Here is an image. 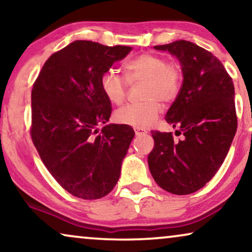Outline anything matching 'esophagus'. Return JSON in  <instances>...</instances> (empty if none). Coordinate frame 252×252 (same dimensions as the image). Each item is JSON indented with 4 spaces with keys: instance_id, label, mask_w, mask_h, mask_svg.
I'll return each mask as SVG.
<instances>
[{
    "instance_id": "1",
    "label": "esophagus",
    "mask_w": 252,
    "mask_h": 252,
    "mask_svg": "<svg viewBox=\"0 0 252 252\" xmlns=\"http://www.w3.org/2000/svg\"><path fill=\"white\" fill-rule=\"evenodd\" d=\"M134 132H135V135H143L147 133V130L143 128H134Z\"/></svg>"
}]
</instances>
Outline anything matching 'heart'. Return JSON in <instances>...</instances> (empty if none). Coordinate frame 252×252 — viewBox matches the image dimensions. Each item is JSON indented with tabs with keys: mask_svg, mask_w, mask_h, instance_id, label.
<instances>
[{
	"mask_svg": "<svg viewBox=\"0 0 252 252\" xmlns=\"http://www.w3.org/2000/svg\"><path fill=\"white\" fill-rule=\"evenodd\" d=\"M125 77L116 70H108L101 78V88L113 104H120L126 97L128 84L144 81L146 101L129 103L115 113L116 122L134 128H147L161 111L160 102L171 103L178 97L182 85V71L175 63L153 53H144L125 64Z\"/></svg>",
	"mask_w": 252,
	"mask_h": 252,
	"instance_id": "1",
	"label": "heart"
}]
</instances>
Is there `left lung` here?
I'll list each match as a JSON object with an SVG mask.
<instances>
[{
	"label": "left lung",
	"instance_id": "left-lung-1",
	"mask_svg": "<svg viewBox=\"0 0 252 252\" xmlns=\"http://www.w3.org/2000/svg\"><path fill=\"white\" fill-rule=\"evenodd\" d=\"M168 51L181 64L180 93L165 119L172 133L151 130L154 149L148 156L156 184L175 195H188L208 184L221 166L237 128L232 78L218 58L186 40L155 46Z\"/></svg>",
	"mask_w": 252,
	"mask_h": 252
}]
</instances>
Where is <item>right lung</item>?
<instances>
[{
  "instance_id": "right-lung-1",
  "label": "right lung",
  "mask_w": 252,
  "mask_h": 252,
  "mask_svg": "<svg viewBox=\"0 0 252 252\" xmlns=\"http://www.w3.org/2000/svg\"><path fill=\"white\" fill-rule=\"evenodd\" d=\"M130 50L74 41L48 58L33 85L32 141L55 180L75 197H104L118 182L135 134L106 124L112 108L101 78Z\"/></svg>"
}]
</instances>
